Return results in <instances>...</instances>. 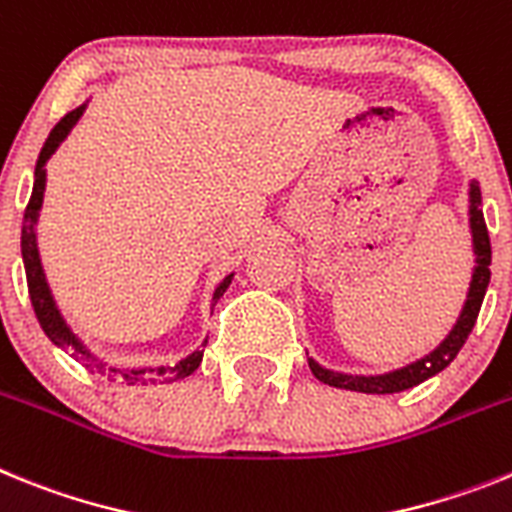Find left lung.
I'll return each mask as SVG.
<instances>
[{"mask_svg": "<svg viewBox=\"0 0 512 512\" xmlns=\"http://www.w3.org/2000/svg\"><path fill=\"white\" fill-rule=\"evenodd\" d=\"M469 226H471V244H474V273H471L469 293H466L464 309H461L459 319L453 324V330L448 332L446 340L438 345L430 355L420 358V361L410 363V366L397 368V371L379 373V376H355V373H340L330 371V368L319 366L314 358H309L311 373L317 376L322 384L337 386V389L348 391H363V394H397V391L412 389V386L428 381L430 376L441 373L448 363L459 355L464 348L466 337L474 330V322L482 309L484 293L490 286V265H492V247H490V234H487V224H484L482 213V193L479 185L471 180L469 185Z\"/></svg>", "mask_w": 512, "mask_h": 512, "instance_id": "left-lung-1", "label": "left lung"}]
</instances>
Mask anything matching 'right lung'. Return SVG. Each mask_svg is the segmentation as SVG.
<instances>
[{"mask_svg":"<svg viewBox=\"0 0 512 512\" xmlns=\"http://www.w3.org/2000/svg\"><path fill=\"white\" fill-rule=\"evenodd\" d=\"M84 108H87V102L79 105L77 110H71L61 118L53 131L48 133L46 144L41 149V157H38V164H35V180H33V193H30V201L28 208H25V219H22V262H25V275H28V291H30V301H33V309H35V317L41 322L43 332L48 335V340L53 345H59V348L71 350V355L77 358V361L87 363V366H95L100 368L102 373H108V376H121L123 381L128 384H144V381H154V379H162V381H180L185 376L195 371V368L201 366L203 361V350H193L188 358H182L180 363L175 366H146V368H115V366H105L90 353V350L84 348V342L79 340L74 332H71L69 324L64 322L61 317L59 306L53 301L51 296V288L46 283V273H43V265H41V255H38V239H35V224H38V216H41V206H43V193H46V162L53 157V151L59 149L61 141L69 136V131L77 126V121L82 118ZM231 278L234 273H229L224 281L216 286L213 291V304L224 296V291L229 288ZM208 342V340H206ZM206 342H203V348H206Z\"/></svg>","mask_w":512,"mask_h":512,"instance_id":"1","label":"right lung"}]
</instances>
